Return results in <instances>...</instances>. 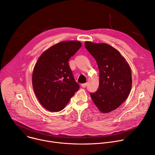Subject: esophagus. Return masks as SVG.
<instances>
[{"mask_svg":"<svg viewBox=\"0 0 155 155\" xmlns=\"http://www.w3.org/2000/svg\"><path fill=\"white\" fill-rule=\"evenodd\" d=\"M81 86L83 87H85L87 86V83H83V84H81Z\"/></svg>","mask_w":155,"mask_h":155,"instance_id":"obj_1","label":"esophagus"}]
</instances>
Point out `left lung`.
Masks as SVG:
<instances>
[{"label": "left lung", "instance_id": "left-lung-1", "mask_svg": "<svg viewBox=\"0 0 155 155\" xmlns=\"http://www.w3.org/2000/svg\"><path fill=\"white\" fill-rule=\"evenodd\" d=\"M84 47L94 57L99 70V86L91 97L102 113L117 108L128 97L132 87L131 71L120 52L107 43L86 41Z\"/></svg>", "mask_w": 155, "mask_h": 155}]
</instances>
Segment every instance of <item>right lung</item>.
<instances>
[{
	"label": "right lung",
	"mask_w": 155,
	"mask_h": 155,
	"mask_svg": "<svg viewBox=\"0 0 155 155\" xmlns=\"http://www.w3.org/2000/svg\"><path fill=\"white\" fill-rule=\"evenodd\" d=\"M78 41H61L39 57L32 74L34 93L41 105L50 112H59L79 89L69 60L80 48Z\"/></svg>",
	"instance_id": "1"
}]
</instances>
